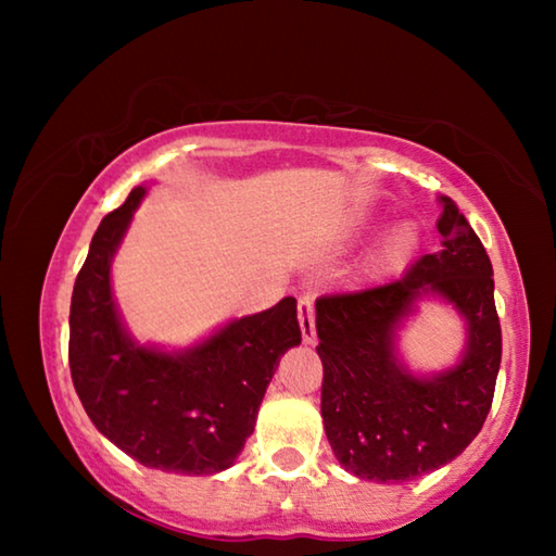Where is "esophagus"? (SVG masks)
I'll use <instances>...</instances> for the list:
<instances>
[{
	"label": "esophagus",
	"mask_w": 556,
	"mask_h": 556,
	"mask_svg": "<svg viewBox=\"0 0 556 556\" xmlns=\"http://www.w3.org/2000/svg\"><path fill=\"white\" fill-rule=\"evenodd\" d=\"M299 326H301V338H304V343L314 345L316 343V321H314V301L304 296L299 299Z\"/></svg>",
	"instance_id": "34e87169"
}]
</instances>
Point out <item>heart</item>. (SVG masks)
Here are the masks:
<instances>
[{
  "instance_id": "obj_1",
  "label": "heart",
  "mask_w": 556,
  "mask_h": 556,
  "mask_svg": "<svg viewBox=\"0 0 556 556\" xmlns=\"http://www.w3.org/2000/svg\"><path fill=\"white\" fill-rule=\"evenodd\" d=\"M419 235L412 223H402L394 228L384 242L380 244L378 257H375V267L378 269H397L407 262L414 250H417Z\"/></svg>"
}]
</instances>
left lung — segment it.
<instances>
[{
    "instance_id": "left-lung-1",
    "label": "left lung",
    "mask_w": 556,
    "mask_h": 556,
    "mask_svg": "<svg viewBox=\"0 0 556 556\" xmlns=\"http://www.w3.org/2000/svg\"><path fill=\"white\" fill-rule=\"evenodd\" d=\"M439 203V252L388 285L316 299L324 429L341 466L368 481L404 483L454 460L493 404L503 353L493 265L458 205ZM425 295L454 303L469 331L462 361L431 379L404 369L393 345Z\"/></svg>"
}]
</instances>
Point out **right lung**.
<instances>
[{"label":"right lung","mask_w":556,"mask_h":556,"mask_svg":"<svg viewBox=\"0 0 556 556\" xmlns=\"http://www.w3.org/2000/svg\"><path fill=\"white\" fill-rule=\"evenodd\" d=\"M144 193L137 186L92 235L71 299V378L92 425L127 456L211 476L235 464L279 357L301 343L296 299L235 318L181 353L139 345L122 326L110 267Z\"/></svg>","instance_id":"right-lung-1"}]
</instances>
